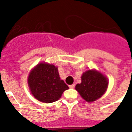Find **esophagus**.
Here are the masks:
<instances>
[{
	"label": "esophagus",
	"mask_w": 132,
	"mask_h": 132,
	"mask_svg": "<svg viewBox=\"0 0 132 132\" xmlns=\"http://www.w3.org/2000/svg\"><path fill=\"white\" fill-rule=\"evenodd\" d=\"M75 86V84H72L69 86V88H74Z\"/></svg>",
	"instance_id": "esophagus-1"
}]
</instances>
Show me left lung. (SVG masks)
Masks as SVG:
<instances>
[{
	"instance_id": "left-lung-1",
	"label": "left lung",
	"mask_w": 132,
	"mask_h": 132,
	"mask_svg": "<svg viewBox=\"0 0 132 132\" xmlns=\"http://www.w3.org/2000/svg\"><path fill=\"white\" fill-rule=\"evenodd\" d=\"M108 80L96 70H88L81 76V83L77 84L75 89L87 102H92L102 96L106 91Z\"/></svg>"
}]
</instances>
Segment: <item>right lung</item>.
<instances>
[{
  "instance_id": "obj_1",
  "label": "right lung",
  "mask_w": 132,
  "mask_h": 132,
  "mask_svg": "<svg viewBox=\"0 0 132 132\" xmlns=\"http://www.w3.org/2000/svg\"><path fill=\"white\" fill-rule=\"evenodd\" d=\"M28 85L32 95L43 103H53L61 98L68 86L60 77L57 68L47 63H40L30 72Z\"/></svg>"
}]
</instances>
